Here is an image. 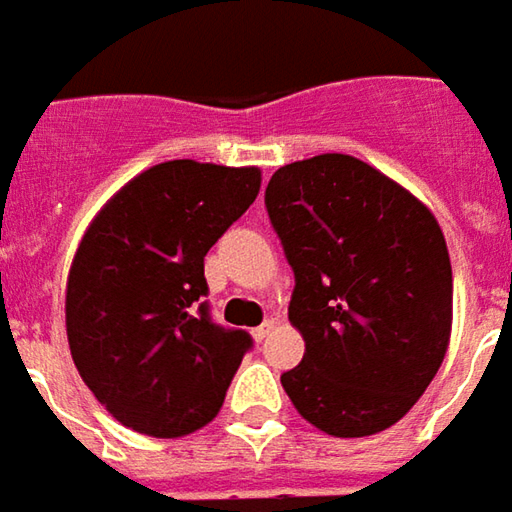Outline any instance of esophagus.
Here are the masks:
<instances>
[{
    "mask_svg": "<svg viewBox=\"0 0 512 512\" xmlns=\"http://www.w3.org/2000/svg\"><path fill=\"white\" fill-rule=\"evenodd\" d=\"M270 332H273V321H264L262 327L250 329V335H253V341H264V338H267Z\"/></svg>",
    "mask_w": 512,
    "mask_h": 512,
    "instance_id": "obj_1",
    "label": "esophagus"
}]
</instances>
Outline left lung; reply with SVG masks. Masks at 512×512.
I'll return each instance as SVG.
<instances>
[{"label": "left lung", "instance_id": "8db88e82", "mask_svg": "<svg viewBox=\"0 0 512 512\" xmlns=\"http://www.w3.org/2000/svg\"><path fill=\"white\" fill-rule=\"evenodd\" d=\"M264 205L296 273L290 324L304 338L284 392L324 434L386 431L451 341L454 276L437 216L352 154L281 166Z\"/></svg>", "mask_w": 512, "mask_h": 512}]
</instances>
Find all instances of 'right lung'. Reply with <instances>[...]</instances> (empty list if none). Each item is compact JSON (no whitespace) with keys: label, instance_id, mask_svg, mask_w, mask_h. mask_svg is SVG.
Returning <instances> with one entry per match:
<instances>
[{"label":"right lung","instance_id":"obj_1","mask_svg":"<svg viewBox=\"0 0 512 512\" xmlns=\"http://www.w3.org/2000/svg\"><path fill=\"white\" fill-rule=\"evenodd\" d=\"M256 166L168 160L95 214L67 276V341L78 375L120 425L174 440L208 425L250 349L211 321L205 253L248 211Z\"/></svg>","mask_w":512,"mask_h":512}]
</instances>
